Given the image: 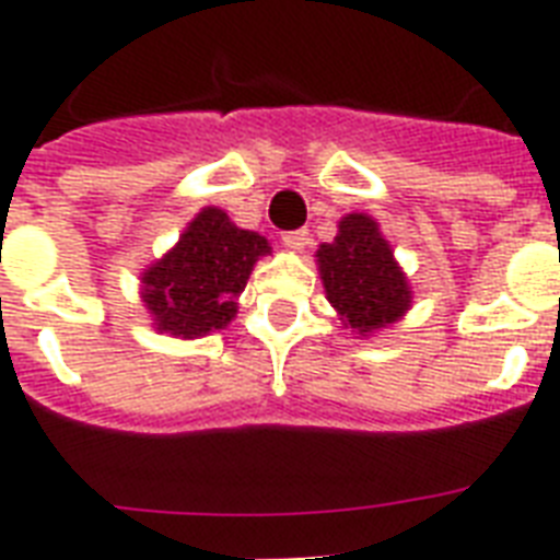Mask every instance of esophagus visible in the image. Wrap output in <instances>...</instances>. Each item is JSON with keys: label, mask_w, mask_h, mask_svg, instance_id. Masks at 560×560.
<instances>
[{"label": "esophagus", "mask_w": 560, "mask_h": 560, "mask_svg": "<svg viewBox=\"0 0 560 560\" xmlns=\"http://www.w3.org/2000/svg\"><path fill=\"white\" fill-rule=\"evenodd\" d=\"M281 241H284L288 249H305V246L311 244V232H307V229H293V232H284Z\"/></svg>", "instance_id": "obj_1"}]
</instances>
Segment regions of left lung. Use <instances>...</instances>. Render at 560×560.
Masks as SVG:
<instances>
[{"label":"left lung","mask_w":560,"mask_h":560,"mask_svg":"<svg viewBox=\"0 0 560 560\" xmlns=\"http://www.w3.org/2000/svg\"><path fill=\"white\" fill-rule=\"evenodd\" d=\"M316 264L328 302L346 328L366 337L398 323L409 311L412 290L407 276L369 214H346L331 244L316 249Z\"/></svg>","instance_id":"8db88e82"}]
</instances>
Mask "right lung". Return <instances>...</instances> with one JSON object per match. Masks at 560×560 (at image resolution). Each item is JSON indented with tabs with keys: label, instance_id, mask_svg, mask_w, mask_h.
<instances>
[{
	"label": "right lung",
	"instance_id": "1",
	"mask_svg": "<svg viewBox=\"0 0 560 560\" xmlns=\"http://www.w3.org/2000/svg\"><path fill=\"white\" fill-rule=\"evenodd\" d=\"M261 255H270L267 237L235 226L223 209H202L177 246L142 272V302L156 331L194 340L226 328Z\"/></svg>",
	"mask_w": 560,
	"mask_h": 560
}]
</instances>
